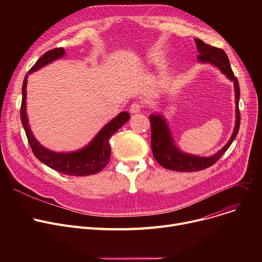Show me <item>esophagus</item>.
Wrapping results in <instances>:
<instances>
[{
  "label": "esophagus",
  "mask_w": 262,
  "mask_h": 262,
  "mask_svg": "<svg viewBox=\"0 0 262 262\" xmlns=\"http://www.w3.org/2000/svg\"><path fill=\"white\" fill-rule=\"evenodd\" d=\"M142 107H143V106H142L141 103L134 102V103L130 105V107H129V112H130L132 114H138V113L141 112Z\"/></svg>",
  "instance_id": "esophagus-1"
}]
</instances>
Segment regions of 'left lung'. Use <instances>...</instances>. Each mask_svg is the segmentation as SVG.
<instances>
[{
	"label": "left lung",
	"instance_id": "obj_1",
	"mask_svg": "<svg viewBox=\"0 0 262 262\" xmlns=\"http://www.w3.org/2000/svg\"><path fill=\"white\" fill-rule=\"evenodd\" d=\"M198 51L200 53L199 59L202 62H210L217 67L226 76L233 80L236 92V126L233 129L231 138L227 144L219 150L216 154L211 157H199L193 155H188L182 153L174 145L171 134L164 119L159 115H150V145H152L153 155L156 161L161 167L171 171L177 172H195L204 169H207L214 164L221 156L226 152L232 141L235 140L240 127V110H239V100H240V87L237 77L233 74L229 59L226 53L215 47H211L205 43L201 39H194Z\"/></svg>",
	"mask_w": 262,
	"mask_h": 262
}]
</instances>
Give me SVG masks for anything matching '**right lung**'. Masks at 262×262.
I'll list each match as a JSON object with an SVG mask.
<instances>
[{
	"label": "right lung",
	"mask_w": 262,
	"mask_h": 262,
	"mask_svg": "<svg viewBox=\"0 0 262 262\" xmlns=\"http://www.w3.org/2000/svg\"><path fill=\"white\" fill-rule=\"evenodd\" d=\"M64 54V50L62 48H56L54 50H50L41 56L36 63L30 69V71L24 77L22 85V102L20 108V116L22 125L24 127L27 141L33 150L36 158H38L41 162L47 164L51 169L60 172L66 175L71 176H86L99 173L102 171L110 159L112 155V148H110L109 139L112 136L121 128L125 124L129 117V114L123 112L118 115L113 121H110L107 125L98 134V136L92 140V142L82 148L78 152L74 153H54L51 150L45 148L42 145L34 138V136L30 129L29 122L26 118V106H25V98H26V84L27 76L30 73L42 68L43 66L52 62L53 60L61 57Z\"/></svg>",
	"instance_id": "1"
}]
</instances>
